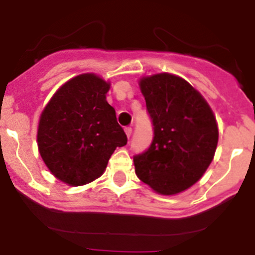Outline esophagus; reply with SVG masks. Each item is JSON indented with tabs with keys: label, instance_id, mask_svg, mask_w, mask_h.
<instances>
[{
	"label": "esophagus",
	"instance_id": "1",
	"mask_svg": "<svg viewBox=\"0 0 255 255\" xmlns=\"http://www.w3.org/2000/svg\"><path fill=\"white\" fill-rule=\"evenodd\" d=\"M125 132H126V134H127L128 138H129L130 134H132V128H130V127H126L125 128Z\"/></svg>",
	"mask_w": 255,
	"mask_h": 255
}]
</instances>
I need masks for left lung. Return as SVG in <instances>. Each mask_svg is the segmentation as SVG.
<instances>
[{"instance_id": "obj_1", "label": "left lung", "mask_w": 255, "mask_h": 255, "mask_svg": "<svg viewBox=\"0 0 255 255\" xmlns=\"http://www.w3.org/2000/svg\"><path fill=\"white\" fill-rule=\"evenodd\" d=\"M139 88L153 125L148 149L133 157L135 175L162 195L185 191L211 163L219 132L203 95L180 77L161 73L142 78Z\"/></svg>"}]
</instances>
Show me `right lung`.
<instances>
[{"mask_svg": "<svg viewBox=\"0 0 255 255\" xmlns=\"http://www.w3.org/2000/svg\"><path fill=\"white\" fill-rule=\"evenodd\" d=\"M109 83L82 74L61 85L42 111L37 146L45 165L70 186L102 176L117 147L127 144L106 94Z\"/></svg>", "mask_w": 255, "mask_h": 255, "instance_id": "obj_1", "label": "right lung"}]
</instances>
